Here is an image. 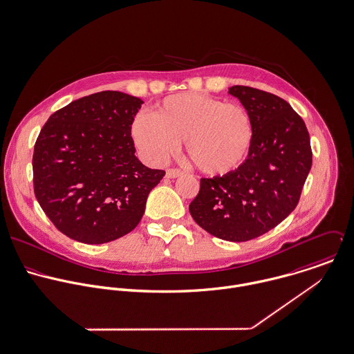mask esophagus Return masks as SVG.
<instances>
[{
    "instance_id": "esophagus-1",
    "label": "esophagus",
    "mask_w": 354,
    "mask_h": 354,
    "mask_svg": "<svg viewBox=\"0 0 354 354\" xmlns=\"http://www.w3.org/2000/svg\"><path fill=\"white\" fill-rule=\"evenodd\" d=\"M183 172L180 171V169H178V168H168L167 169V172H165V175H167V178H178V176H180Z\"/></svg>"
}]
</instances>
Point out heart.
<instances>
[{
  "mask_svg": "<svg viewBox=\"0 0 354 354\" xmlns=\"http://www.w3.org/2000/svg\"><path fill=\"white\" fill-rule=\"evenodd\" d=\"M130 134L145 157L164 162L185 141L197 169L211 176L227 175L242 165L254 140L249 111L207 94L180 93L167 97L151 116L137 115Z\"/></svg>",
  "mask_w": 354,
  "mask_h": 354,
  "instance_id": "heart-1",
  "label": "heart"
}]
</instances>
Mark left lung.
<instances>
[{
  "label": "left lung",
  "instance_id": "left-lung-1",
  "mask_svg": "<svg viewBox=\"0 0 354 354\" xmlns=\"http://www.w3.org/2000/svg\"><path fill=\"white\" fill-rule=\"evenodd\" d=\"M228 93L249 111L254 140L239 168L201 179L189 211L213 236L245 242L295 209L312 167V149L304 120L287 101L249 86H232Z\"/></svg>",
  "mask_w": 354,
  "mask_h": 354
}]
</instances>
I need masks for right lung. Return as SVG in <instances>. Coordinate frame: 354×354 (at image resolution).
Segmentation results:
<instances>
[{
    "instance_id": "right-lung-1",
    "label": "right lung",
    "mask_w": 354,
    "mask_h": 354,
    "mask_svg": "<svg viewBox=\"0 0 354 354\" xmlns=\"http://www.w3.org/2000/svg\"><path fill=\"white\" fill-rule=\"evenodd\" d=\"M142 104L120 91H100L72 101L44 124L32 154L34 193L68 238L106 243L141 221L150 190L165 175L134 154L130 127Z\"/></svg>"
}]
</instances>
